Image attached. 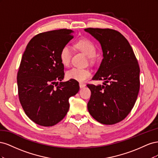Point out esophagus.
<instances>
[{"instance_id": "esophagus-1", "label": "esophagus", "mask_w": 158, "mask_h": 158, "mask_svg": "<svg viewBox=\"0 0 158 158\" xmlns=\"http://www.w3.org/2000/svg\"><path fill=\"white\" fill-rule=\"evenodd\" d=\"M79 85H80V88H84L85 85V84H84V83H83V82H80L79 83Z\"/></svg>"}]
</instances>
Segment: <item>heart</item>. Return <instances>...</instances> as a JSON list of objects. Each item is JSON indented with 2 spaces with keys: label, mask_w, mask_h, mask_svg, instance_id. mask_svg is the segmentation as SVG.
Returning a JSON list of instances; mask_svg holds the SVG:
<instances>
[{
  "label": "heart",
  "mask_w": 158,
  "mask_h": 158,
  "mask_svg": "<svg viewBox=\"0 0 158 158\" xmlns=\"http://www.w3.org/2000/svg\"><path fill=\"white\" fill-rule=\"evenodd\" d=\"M75 47L82 51L89 58H94L96 55V47L94 43L88 39H82L76 43ZM72 57V51L69 45H64L60 51L59 58L61 63L65 66H68L70 63ZM92 73L89 70L74 67L66 73V78L78 82H84L89 78Z\"/></svg>",
  "instance_id": "b5f03b06"
}]
</instances>
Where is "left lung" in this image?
I'll list each match as a JSON object with an SVG mask.
<instances>
[{"label":"left lung","mask_w":158,"mask_h":158,"mask_svg":"<svg viewBox=\"0 0 158 158\" xmlns=\"http://www.w3.org/2000/svg\"><path fill=\"white\" fill-rule=\"evenodd\" d=\"M84 31L99 42L103 57L92 78L104 80L103 85H87L92 92L88 111L99 123L113 125L123 121L135 106L140 89L139 65L121 33L91 27Z\"/></svg>","instance_id":"obj_1"}]
</instances>
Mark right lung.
I'll return each mask as SVG.
<instances>
[{
    "label": "right lung",
    "mask_w": 158,
    "mask_h": 158,
    "mask_svg": "<svg viewBox=\"0 0 158 158\" xmlns=\"http://www.w3.org/2000/svg\"><path fill=\"white\" fill-rule=\"evenodd\" d=\"M73 33L61 29L40 33L23 54L17 75L19 99L26 115L39 125L51 127L63 120L70 107L69 98L79 91L76 80L62 82L64 65L59 54L73 39Z\"/></svg>",
    "instance_id": "obj_1"
}]
</instances>
